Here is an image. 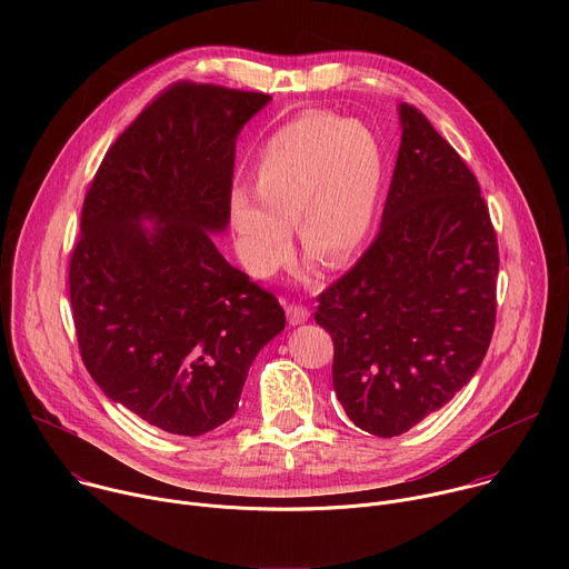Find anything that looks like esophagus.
Instances as JSON below:
<instances>
[{
  "instance_id": "esophagus-1",
  "label": "esophagus",
  "mask_w": 569,
  "mask_h": 569,
  "mask_svg": "<svg viewBox=\"0 0 569 569\" xmlns=\"http://www.w3.org/2000/svg\"><path fill=\"white\" fill-rule=\"evenodd\" d=\"M286 315H288V321L292 323V327H297V323H303L310 317V310L303 303L292 301L286 306Z\"/></svg>"
}]
</instances>
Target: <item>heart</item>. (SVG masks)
I'll list each match as a JSON object with an SVG mask.
<instances>
[{
	"label": "heart",
	"mask_w": 569,
	"mask_h": 569,
	"mask_svg": "<svg viewBox=\"0 0 569 569\" xmlns=\"http://www.w3.org/2000/svg\"><path fill=\"white\" fill-rule=\"evenodd\" d=\"M387 176L380 137L333 112H306L261 146L254 193H229V220L242 266L272 277L292 257L297 224L306 254L327 268L347 266L367 242Z\"/></svg>",
	"instance_id": "1"
}]
</instances>
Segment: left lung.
Masks as SVG:
<instances>
[{
	"label": "left lung",
	"instance_id": "obj_1",
	"mask_svg": "<svg viewBox=\"0 0 569 569\" xmlns=\"http://www.w3.org/2000/svg\"><path fill=\"white\" fill-rule=\"evenodd\" d=\"M376 240L317 301L347 417L389 439L468 385L496 329L498 238L477 178L415 106Z\"/></svg>",
	"mask_w": 569,
	"mask_h": 569
}]
</instances>
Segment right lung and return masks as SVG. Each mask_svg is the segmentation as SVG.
Segmentation results:
<instances>
[{
	"instance_id": "right-lung-1",
	"label": "right lung",
	"mask_w": 569,
	"mask_h": 569,
	"mask_svg": "<svg viewBox=\"0 0 569 569\" xmlns=\"http://www.w3.org/2000/svg\"><path fill=\"white\" fill-rule=\"evenodd\" d=\"M268 101L171 86L110 146L86 193L69 259L80 358L108 398L169 435L229 421L257 353L286 327L279 299L211 240L229 222L236 137ZM146 219L158 227L143 230Z\"/></svg>"
}]
</instances>
